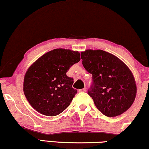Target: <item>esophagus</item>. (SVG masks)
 <instances>
[{
	"label": "esophagus",
	"instance_id": "esophagus-1",
	"mask_svg": "<svg viewBox=\"0 0 149 149\" xmlns=\"http://www.w3.org/2000/svg\"><path fill=\"white\" fill-rule=\"evenodd\" d=\"M85 91H86V88H83L79 90V92H85Z\"/></svg>",
	"mask_w": 149,
	"mask_h": 149
}]
</instances>
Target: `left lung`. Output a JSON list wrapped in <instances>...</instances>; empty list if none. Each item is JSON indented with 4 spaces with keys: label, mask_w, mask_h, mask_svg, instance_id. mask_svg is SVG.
<instances>
[{
    "label": "left lung",
    "mask_w": 149,
    "mask_h": 149,
    "mask_svg": "<svg viewBox=\"0 0 149 149\" xmlns=\"http://www.w3.org/2000/svg\"><path fill=\"white\" fill-rule=\"evenodd\" d=\"M83 65L92 74L88 94L97 109L107 117H116L127 111L136 95L135 79L122 61L102 50L81 52Z\"/></svg>",
    "instance_id": "left-lung-1"
}]
</instances>
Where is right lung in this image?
Masks as SVG:
<instances>
[{"label":"right lung","instance_id":"right-lung-1","mask_svg":"<svg viewBox=\"0 0 149 149\" xmlns=\"http://www.w3.org/2000/svg\"><path fill=\"white\" fill-rule=\"evenodd\" d=\"M81 60L80 54L65 49L50 51L28 68L24 77V92L38 113L54 117L70 105L77 90L66 72Z\"/></svg>","mask_w":149,"mask_h":149}]
</instances>
